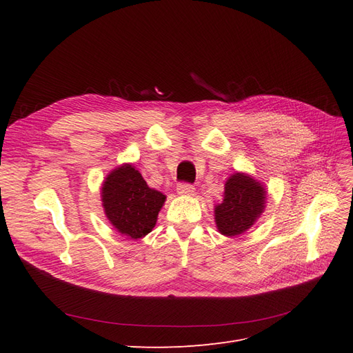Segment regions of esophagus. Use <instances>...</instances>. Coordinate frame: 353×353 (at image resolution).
I'll return each mask as SVG.
<instances>
[{
    "instance_id": "obj_1",
    "label": "esophagus",
    "mask_w": 353,
    "mask_h": 353,
    "mask_svg": "<svg viewBox=\"0 0 353 353\" xmlns=\"http://www.w3.org/2000/svg\"><path fill=\"white\" fill-rule=\"evenodd\" d=\"M176 191H178V194H181V196H193L196 188L193 185H190V184H178Z\"/></svg>"
}]
</instances>
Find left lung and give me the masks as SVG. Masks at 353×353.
Here are the masks:
<instances>
[{
    "label": "left lung",
    "mask_w": 353,
    "mask_h": 353,
    "mask_svg": "<svg viewBox=\"0 0 353 353\" xmlns=\"http://www.w3.org/2000/svg\"><path fill=\"white\" fill-rule=\"evenodd\" d=\"M265 185L249 174H232L223 187L222 200L215 205V223L225 237L241 236L261 218L266 208Z\"/></svg>",
    "instance_id": "left-lung-1"
}]
</instances>
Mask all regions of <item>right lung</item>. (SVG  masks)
Returning <instances> with one entry per match:
<instances>
[{"mask_svg":"<svg viewBox=\"0 0 353 353\" xmlns=\"http://www.w3.org/2000/svg\"><path fill=\"white\" fill-rule=\"evenodd\" d=\"M166 196L147 185L140 170L123 163L110 170L101 185L105 218L122 236L138 240L152 232Z\"/></svg>","mask_w":353,"mask_h":353,"instance_id":"obj_1","label":"right lung"}]
</instances>
